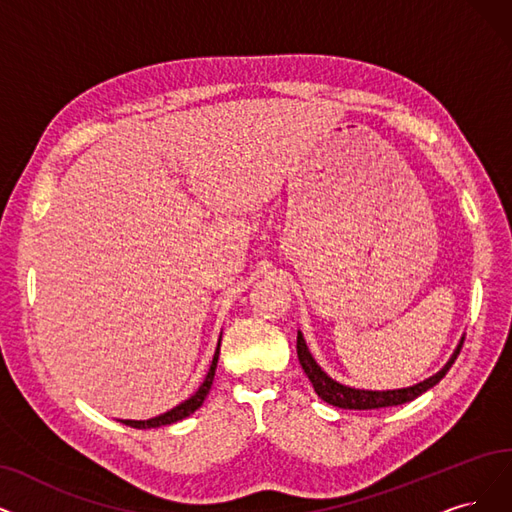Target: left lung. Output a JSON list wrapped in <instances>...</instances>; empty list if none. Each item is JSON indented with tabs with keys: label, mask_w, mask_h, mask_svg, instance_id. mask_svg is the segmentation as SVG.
Wrapping results in <instances>:
<instances>
[{
	"label": "left lung",
	"mask_w": 512,
	"mask_h": 512,
	"mask_svg": "<svg viewBox=\"0 0 512 512\" xmlns=\"http://www.w3.org/2000/svg\"><path fill=\"white\" fill-rule=\"evenodd\" d=\"M464 344V336L460 340V344L456 346L454 355L449 357V361L441 367V370L426 378L414 386H407V388H395V391H365V388H353V386H346L336 382L334 378L327 376L321 367L317 365V361L313 359L309 346H306L302 334L298 332V340H296V351H298V361L302 365L304 374L309 376L315 393L330 405L342 407V410H378V407H393V405H401L407 401H414L416 397H420L422 393H426L428 388H433L435 384H439V380L449 372V367L454 365V361L460 355V349Z\"/></svg>",
	"instance_id": "1"
}]
</instances>
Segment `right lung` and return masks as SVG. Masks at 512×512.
Instances as JSON below:
<instances>
[{
    "label": "right lung",
    "instance_id": "add662e5",
    "mask_svg": "<svg viewBox=\"0 0 512 512\" xmlns=\"http://www.w3.org/2000/svg\"><path fill=\"white\" fill-rule=\"evenodd\" d=\"M218 355H220V340H218L216 353H214V359H212V365H210L206 380L201 382V386L197 388V391H195L189 399H185L182 403H178L176 407H172L170 412L159 414V416H155V418H149V420H121V422H124L126 426H132V428H157V426L174 424V422H178V420H182V418L191 416L195 410H199L203 399H206L208 393H210L212 382H214V374H216V365H218Z\"/></svg>",
    "mask_w": 512,
    "mask_h": 512
}]
</instances>
